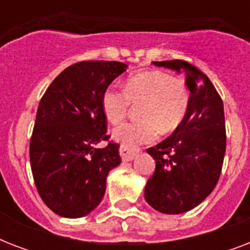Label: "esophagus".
Wrapping results in <instances>:
<instances>
[{"label": "esophagus", "mask_w": 250, "mask_h": 250, "mask_svg": "<svg viewBox=\"0 0 250 250\" xmlns=\"http://www.w3.org/2000/svg\"><path fill=\"white\" fill-rule=\"evenodd\" d=\"M119 152H121L122 160L125 162H129V161L135 160V157L140 153V149H129L125 148V146H121Z\"/></svg>", "instance_id": "esophagus-1"}]
</instances>
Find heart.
<instances>
[{
    "label": "heart",
    "mask_w": 250,
    "mask_h": 250,
    "mask_svg": "<svg viewBox=\"0 0 250 250\" xmlns=\"http://www.w3.org/2000/svg\"><path fill=\"white\" fill-rule=\"evenodd\" d=\"M139 103L137 118L140 119L114 131V139L129 149L153 141L158 131L170 133L179 128L189 111L190 93L180 78L160 70H148L129 76L123 89L107 86L101 98L102 111L111 125L122 123L132 105Z\"/></svg>",
    "instance_id": "heart-1"
}]
</instances>
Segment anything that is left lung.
<instances>
[{
  "label": "left lung",
  "instance_id": "8db88e82",
  "mask_svg": "<svg viewBox=\"0 0 250 250\" xmlns=\"http://www.w3.org/2000/svg\"><path fill=\"white\" fill-rule=\"evenodd\" d=\"M186 70L190 106L179 128L146 152L156 160L145 186V200L164 214H180L200 205L217 186L226 153L223 101L208 76L186 61L153 62Z\"/></svg>",
  "mask_w": 250,
  "mask_h": 250
}]
</instances>
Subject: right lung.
I'll return each instance as SVG.
<instances>
[{
	"label": "right lung",
	"instance_id": "right-lung-1",
	"mask_svg": "<svg viewBox=\"0 0 250 250\" xmlns=\"http://www.w3.org/2000/svg\"><path fill=\"white\" fill-rule=\"evenodd\" d=\"M127 64L83 61L64 68L45 90L29 141V161L45 205L64 218L89 214L101 202L109 171L121 164L110 140L102 93ZM107 141L105 148L95 145Z\"/></svg>",
	"mask_w": 250,
	"mask_h": 250
}]
</instances>
